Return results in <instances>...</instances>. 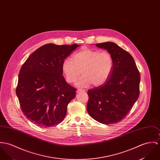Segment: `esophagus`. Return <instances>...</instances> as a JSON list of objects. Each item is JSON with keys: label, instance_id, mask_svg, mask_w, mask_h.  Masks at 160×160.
Instances as JSON below:
<instances>
[{"label": "esophagus", "instance_id": "1", "mask_svg": "<svg viewBox=\"0 0 160 160\" xmlns=\"http://www.w3.org/2000/svg\"><path fill=\"white\" fill-rule=\"evenodd\" d=\"M76 92H77L78 93H79V92H85V90L82 89V88H78Z\"/></svg>", "mask_w": 160, "mask_h": 160}]
</instances>
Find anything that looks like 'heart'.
Returning <instances> with one entry per match:
<instances>
[{"label": "heart", "instance_id": "obj_1", "mask_svg": "<svg viewBox=\"0 0 160 160\" xmlns=\"http://www.w3.org/2000/svg\"><path fill=\"white\" fill-rule=\"evenodd\" d=\"M72 60L65 58L62 63V70L66 81L73 82L81 74L83 76L76 81V85L86 87L103 85L112 73L114 60L107 51L83 48L74 54Z\"/></svg>", "mask_w": 160, "mask_h": 160}]
</instances>
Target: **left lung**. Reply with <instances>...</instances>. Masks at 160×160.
<instances>
[{
    "mask_svg": "<svg viewBox=\"0 0 160 160\" xmlns=\"http://www.w3.org/2000/svg\"><path fill=\"white\" fill-rule=\"evenodd\" d=\"M113 56L114 66L103 85L87 91L89 115L103 124L116 123L128 114L139 96L141 76L131 54L112 42L96 44Z\"/></svg>",
    "mask_w": 160,
    "mask_h": 160,
    "instance_id": "1",
    "label": "left lung"
}]
</instances>
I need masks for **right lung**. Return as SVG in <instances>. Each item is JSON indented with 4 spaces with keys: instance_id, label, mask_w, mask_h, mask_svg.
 I'll use <instances>...</instances> for the list:
<instances>
[{
    "instance_id": "add662e5",
    "label": "right lung",
    "mask_w": 160,
    "mask_h": 160,
    "mask_svg": "<svg viewBox=\"0 0 160 160\" xmlns=\"http://www.w3.org/2000/svg\"><path fill=\"white\" fill-rule=\"evenodd\" d=\"M79 46L49 43L35 51L22 65L16 89L23 114L43 128L60 123L67 106L75 97V88L62 76V63Z\"/></svg>"
}]
</instances>
